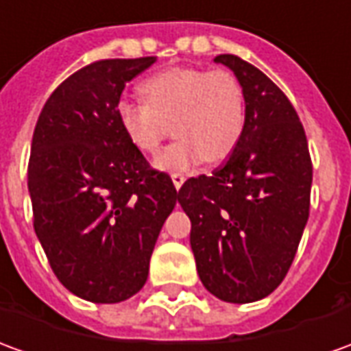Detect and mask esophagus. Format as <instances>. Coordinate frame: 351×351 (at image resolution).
I'll list each match as a JSON object with an SVG mask.
<instances>
[{
	"instance_id": "34e87169",
	"label": "esophagus",
	"mask_w": 351,
	"mask_h": 351,
	"mask_svg": "<svg viewBox=\"0 0 351 351\" xmlns=\"http://www.w3.org/2000/svg\"><path fill=\"white\" fill-rule=\"evenodd\" d=\"M171 178H173V184H175L176 190H180V186H182L184 180H186L184 173H173V175H171Z\"/></svg>"
}]
</instances>
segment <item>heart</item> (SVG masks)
<instances>
[{
    "label": "heart",
    "instance_id": "obj_1",
    "mask_svg": "<svg viewBox=\"0 0 351 351\" xmlns=\"http://www.w3.org/2000/svg\"><path fill=\"white\" fill-rule=\"evenodd\" d=\"M146 100L121 99L117 119L142 154H158L173 131L178 136L156 159L165 171L220 163L232 156L245 133L247 102L239 80L228 70L176 66L142 83Z\"/></svg>",
    "mask_w": 351,
    "mask_h": 351
}]
</instances>
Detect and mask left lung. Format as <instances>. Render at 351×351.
I'll list each match as a JSON object with an SVG mask.
<instances>
[{"label": "left lung", "instance_id": "8db88e82", "mask_svg": "<svg viewBox=\"0 0 351 351\" xmlns=\"http://www.w3.org/2000/svg\"><path fill=\"white\" fill-rule=\"evenodd\" d=\"M215 60L243 87L245 133L226 163L188 178L176 197L192 220L201 283L220 300L254 302L278 289L295 261L310 215L312 158L285 93L239 56Z\"/></svg>", "mask_w": 351, "mask_h": 351}]
</instances>
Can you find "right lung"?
<instances>
[{
  "mask_svg": "<svg viewBox=\"0 0 351 351\" xmlns=\"http://www.w3.org/2000/svg\"><path fill=\"white\" fill-rule=\"evenodd\" d=\"M154 60L83 66L51 93L34 129V230L58 281L90 302H121L141 291L178 199L171 176L129 142L116 112L127 82Z\"/></svg>",
  "mask_w": 351,
  "mask_h": 351,
  "instance_id": "right-lung-1",
  "label": "right lung"
}]
</instances>
